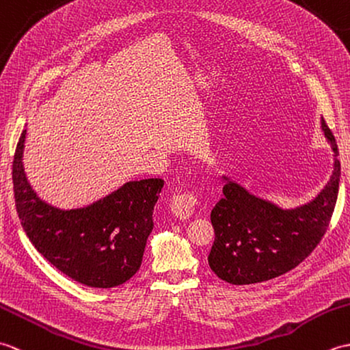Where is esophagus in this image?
<instances>
[{
	"label": "esophagus",
	"mask_w": 350,
	"mask_h": 350,
	"mask_svg": "<svg viewBox=\"0 0 350 350\" xmlns=\"http://www.w3.org/2000/svg\"><path fill=\"white\" fill-rule=\"evenodd\" d=\"M197 206V197L194 192L185 191L182 194H177L171 198V212L174 213V217L179 219H188L192 212H194V207Z\"/></svg>",
	"instance_id": "obj_1"
}]
</instances>
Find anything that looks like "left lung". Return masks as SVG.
Here are the masks:
<instances>
[{
    "label": "left lung",
    "instance_id": "left-lung-1",
    "mask_svg": "<svg viewBox=\"0 0 350 350\" xmlns=\"http://www.w3.org/2000/svg\"><path fill=\"white\" fill-rule=\"evenodd\" d=\"M322 128L336 159L331 180L311 203L282 211L224 177V198L211 212L215 242L207 257L221 280L243 286L280 277L302 263L322 241L337 203L341 174L336 137L323 118Z\"/></svg>",
    "mask_w": 350,
    "mask_h": 350
}]
</instances>
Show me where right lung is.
Listing matches in <instances>:
<instances>
[{
	"label": "right lung",
	"mask_w": 350,
	"mask_h": 350,
	"mask_svg": "<svg viewBox=\"0 0 350 350\" xmlns=\"http://www.w3.org/2000/svg\"><path fill=\"white\" fill-rule=\"evenodd\" d=\"M25 133L18 141L12 177L14 204L28 239L51 265L84 286L109 288L131 280L143 262L163 180L129 182L83 209H57L42 202L27 182L22 165Z\"/></svg>",
	"instance_id": "obj_1"
}]
</instances>
